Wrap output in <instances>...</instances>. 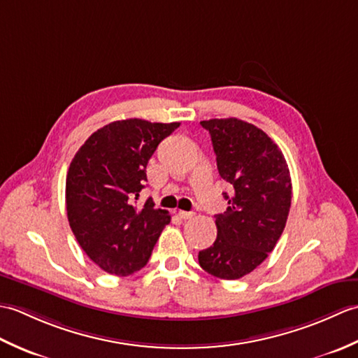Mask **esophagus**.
Masks as SVG:
<instances>
[{"mask_svg": "<svg viewBox=\"0 0 358 358\" xmlns=\"http://www.w3.org/2000/svg\"><path fill=\"white\" fill-rule=\"evenodd\" d=\"M195 214L194 212H187V210H178V217L180 218H183V220H189V218H192Z\"/></svg>", "mask_w": 358, "mask_h": 358, "instance_id": "1", "label": "esophagus"}]
</instances>
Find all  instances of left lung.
<instances>
[{"mask_svg": "<svg viewBox=\"0 0 358 358\" xmlns=\"http://www.w3.org/2000/svg\"><path fill=\"white\" fill-rule=\"evenodd\" d=\"M209 131L222 178L234 187L226 212L215 215L217 240L200 250L210 275L237 280L252 272L283 234L292 199L291 173L278 146L238 118L200 121Z\"/></svg>", "mask_w": 358, "mask_h": 358, "instance_id": "1", "label": "left lung"}]
</instances>
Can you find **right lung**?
<instances>
[{
	"instance_id": "right-lung-1",
	"label": "right lung",
	"mask_w": 358,
	"mask_h": 358,
	"mask_svg": "<svg viewBox=\"0 0 358 358\" xmlns=\"http://www.w3.org/2000/svg\"><path fill=\"white\" fill-rule=\"evenodd\" d=\"M180 123L129 118L98 129L75 154L66 178L67 220L81 249L108 273L126 277L149 262L171 223L152 199L136 208L157 146Z\"/></svg>"
}]
</instances>
